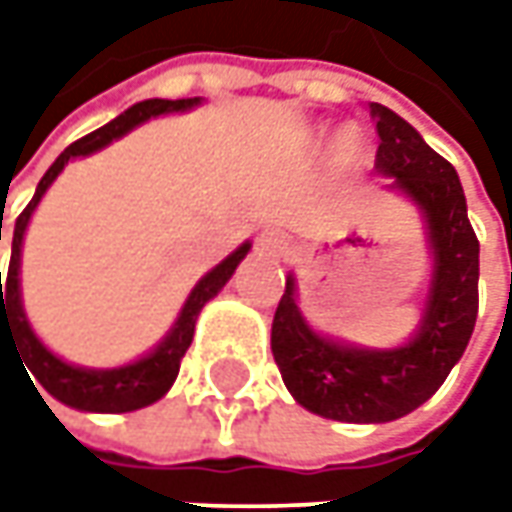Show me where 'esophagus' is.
I'll return each instance as SVG.
<instances>
[{"mask_svg":"<svg viewBox=\"0 0 512 512\" xmlns=\"http://www.w3.org/2000/svg\"><path fill=\"white\" fill-rule=\"evenodd\" d=\"M256 247L262 253H267V256H285L287 250H290V239H287V233H282V230H265L256 239Z\"/></svg>","mask_w":512,"mask_h":512,"instance_id":"34e87169","label":"esophagus"}]
</instances>
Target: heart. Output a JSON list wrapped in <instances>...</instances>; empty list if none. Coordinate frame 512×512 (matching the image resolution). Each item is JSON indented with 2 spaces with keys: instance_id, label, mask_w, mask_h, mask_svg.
I'll return each mask as SVG.
<instances>
[{
  "instance_id": "b5f03b06",
  "label": "heart",
  "mask_w": 512,
  "mask_h": 512,
  "mask_svg": "<svg viewBox=\"0 0 512 512\" xmlns=\"http://www.w3.org/2000/svg\"><path fill=\"white\" fill-rule=\"evenodd\" d=\"M344 148H353V136H344Z\"/></svg>"
}]
</instances>
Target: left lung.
<instances>
[{
	"label": "left lung",
	"instance_id": "8db88e82",
	"mask_svg": "<svg viewBox=\"0 0 512 512\" xmlns=\"http://www.w3.org/2000/svg\"><path fill=\"white\" fill-rule=\"evenodd\" d=\"M367 110L379 133L376 170L416 199L430 230L436 265L422 327L399 350L344 347L305 325L287 279L270 330L293 399L310 413L353 424L393 422L427 402L462 359L479 313V239L456 170L402 116L376 102Z\"/></svg>",
	"mask_w": 512,
	"mask_h": 512
}]
</instances>
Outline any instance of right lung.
Wrapping results in <instances>:
<instances>
[{
    "label": "right lung",
    "mask_w": 512,
    "mask_h": 512,
    "mask_svg": "<svg viewBox=\"0 0 512 512\" xmlns=\"http://www.w3.org/2000/svg\"><path fill=\"white\" fill-rule=\"evenodd\" d=\"M196 102L199 99H148V102H139V105L128 108L122 116H116L113 122H108V125H102V128L93 130L88 136L76 139L50 165L48 173L42 176V182L36 187L33 199L19 213L16 225H13V250H10V265L5 282H2L0 276V342L2 333H8L10 339H13L16 353L22 356L25 367L31 370L28 379L33 375L53 399H59L62 404H70L76 410L128 413V410H139V407H148L156 399H162L170 390V384L176 382V376H179L182 359H185L187 347L193 342V327H196L199 310L205 307L207 299H213L225 287L236 265L247 256L250 245H242L236 253H230L222 265L213 267L205 279L193 287V293L187 296L185 307H182L176 325L170 330V336L150 353L148 359H139V362L128 364V367H116V370H82V367H70L62 359H56L48 347L33 336V330L28 327V319L22 313V302H19V253H22V236H25L30 213H33V207L39 205V199L50 187V182L62 173V168L68 165L73 156H88V153L105 148L108 142L119 139L122 133H128L130 128H136L139 122H145L150 116H159V113H168V110L193 108Z\"/></svg>",
    "instance_id": "right-lung-1"
}]
</instances>
